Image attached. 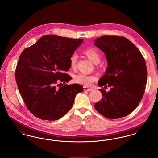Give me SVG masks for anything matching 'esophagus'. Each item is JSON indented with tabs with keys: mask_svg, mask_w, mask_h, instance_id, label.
Returning a JSON list of instances; mask_svg holds the SVG:
<instances>
[{
	"mask_svg": "<svg viewBox=\"0 0 158 158\" xmlns=\"http://www.w3.org/2000/svg\"><path fill=\"white\" fill-rule=\"evenodd\" d=\"M84 91H91V90H93L92 89H91V88H89V87H86V86H84Z\"/></svg>",
	"mask_w": 158,
	"mask_h": 158,
	"instance_id": "1",
	"label": "esophagus"
}]
</instances>
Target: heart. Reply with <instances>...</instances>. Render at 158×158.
I'll use <instances>...</instances> for the list:
<instances>
[{
    "label": "heart",
    "instance_id": "1",
    "mask_svg": "<svg viewBox=\"0 0 158 158\" xmlns=\"http://www.w3.org/2000/svg\"><path fill=\"white\" fill-rule=\"evenodd\" d=\"M84 54L86 55L89 59L95 64H97L100 60V54L99 51L93 47H87L82 51ZM69 67L72 69H76L77 61V56L76 54H73L69 57ZM97 77L94 75L87 74L84 73H78L74 76V82L83 84L85 86H90L96 81Z\"/></svg>",
    "mask_w": 158,
    "mask_h": 158
}]
</instances>
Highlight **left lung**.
<instances>
[{
	"mask_svg": "<svg viewBox=\"0 0 158 158\" xmlns=\"http://www.w3.org/2000/svg\"><path fill=\"white\" fill-rule=\"evenodd\" d=\"M94 45L106 55L108 67L98 83L103 97L95 104L103 116L116 119L126 116L136 109L144 94L147 81L144 58L138 48L123 36H103Z\"/></svg>",
	"mask_w": 158,
	"mask_h": 158,
	"instance_id": "left-lung-1",
	"label": "left lung"
}]
</instances>
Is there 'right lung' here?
Instances as JSON below:
<instances>
[{
  "label": "right lung",
  "mask_w": 158,
  "mask_h": 158,
  "mask_svg": "<svg viewBox=\"0 0 158 158\" xmlns=\"http://www.w3.org/2000/svg\"><path fill=\"white\" fill-rule=\"evenodd\" d=\"M82 42L47 35L21 53L16 81L27 109L35 116L45 120L61 118L72 107L76 94L83 91L78 84H57L71 80L65 73L70 68L69 57Z\"/></svg>",
  "instance_id": "right-lung-1"
}]
</instances>
